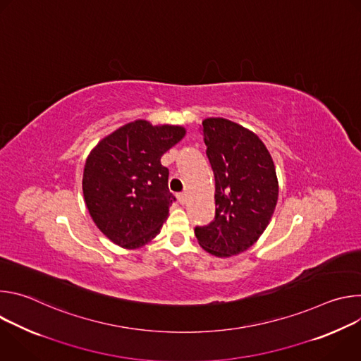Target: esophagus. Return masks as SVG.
<instances>
[{
    "instance_id": "34e87169",
    "label": "esophagus",
    "mask_w": 361,
    "mask_h": 361,
    "mask_svg": "<svg viewBox=\"0 0 361 361\" xmlns=\"http://www.w3.org/2000/svg\"><path fill=\"white\" fill-rule=\"evenodd\" d=\"M177 198H178L180 204H185V201H187V194H185V192H180V194H177Z\"/></svg>"
}]
</instances>
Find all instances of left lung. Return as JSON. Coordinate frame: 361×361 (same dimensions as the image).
I'll list each match as a JSON object with an SVG mask.
<instances>
[{
	"label": "left lung",
	"mask_w": 361,
	"mask_h": 361,
	"mask_svg": "<svg viewBox=\"0 0 361 361\" xmlns=\"http://www.w3.org/2000/svg\"><path fill=\"white\" fill-rule=\"evenodd\" d=\"M205 154L216 180V217L194 233L216 257H231L251 247L269 226L279 198L276 167L264 142L226 118L202 121Z\"/></svg>",
	"instance_id": "obj_1"
}]
</instances>
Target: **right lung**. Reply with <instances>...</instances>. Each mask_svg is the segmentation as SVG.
Wrapping results in <instances>:
<instances>
[{
    "label": "right lung",
    "instance_id": "right-lung-1",
    "mask_svg": "<svg viewBox=\"0 0 361 361\" xmlns=\"http://www.w3.org/2000/svg\"><path fill=\"white\" fill-rule=\"evenodd\" d=\"M184 135L180 126L135 120L91 149L82 174L84 200L95 226L114 244L140 248L160 233L176 201L160 160Z\"/></svg>",
    "mask_w": 361,
    "mask_h": 361
}]
</instances>
